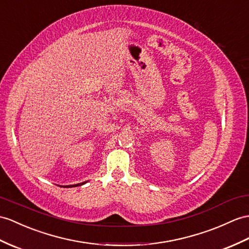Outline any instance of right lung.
I'll use <instances>...</instances> for the list:
<instances>
[{
	"mask_svg": "<svg viewBox=\"0 0 249 249\" xmlns=\"http://www.w3.org/2000/svg\"><path fill=\"white\" fill-rule=\"evenodd\" d=\"M87 181H84V183H80V184H76V185H70V186H65V187H68V188H71V187H78V186H81V185H83V184H86Z\"/></svg>",
	"mask_w": 249,
	"mask_h": 249,
	"instance_id": "right-lung-1",
	"label": "right lung"
}]
</instances>
